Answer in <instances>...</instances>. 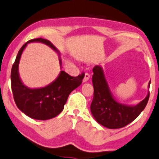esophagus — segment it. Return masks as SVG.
Returning <instances> with one entry per match:
<instances>
[{
    "label": "esophagus",
    "mask_w": 159,
    "mask_h": 159,
    "mask_svg": "<svg viewBox=\"0 0 159 159\" xmlns=\"http://www.w3.org/2000/svg\"><path fill=\"white\" fill-rule=\"evenodd\" d=\"M89 79H90V75L88 73H85V76H84V78H83V83H85V82L89 81Z\"/></svg>",
    "instance_id": "1"
}]
</instances>
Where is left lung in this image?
Returning <instances> with one entry per match:
<instances>
[{
    "instance_id": "obj_1",
    "label": "left lung",
    "mask_w": 159,
    "mask_h": 159,
    "mask_svg": "<svg viewBox=\"0 0 159 159\" xmlns=\"http://www.w3.org/2000/svg\"><path fill=\"white\" fill-rule=\"evenodd\" d=\"M92 83L93 99L91 105V112L99 124L109 129H117L126 126L144 111L148 104L150 92L139 103L134 105L119 102L113 97L105 79L103 68L95 66L93 68ZM150 81L148 89H150Z\"/></svg>"
}]
</instances>
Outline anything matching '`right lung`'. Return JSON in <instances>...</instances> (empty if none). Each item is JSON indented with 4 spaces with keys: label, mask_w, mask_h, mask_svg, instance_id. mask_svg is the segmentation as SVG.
I'll list each match as a JSON object with an SVG mask.
<instances>
[{
    "label": "right lung",
    "mask_w": 159,
    "mask_h": 159,
    "mask_svg": "<svg viewBox=\"0 0 159 159\" xmlns=\"http://www.w3.org/2000/svg\"><path fill=\"white\" fill-rule=\"evenodd\" d=\"M30 43H44L55 51L60 57V68H62L60 53L49 40L43 38L29 40L21 47L11 68V91L19 110L32 119L47 120L62 112L70 92L81 85L85 75L83 74L78 76H71L64 70H61L57 77L49 85L38 89L27 87L20 77L18 68L23 50Z\"/></svg>",
    "instance_id": "add662e5"
}]
</instances>
